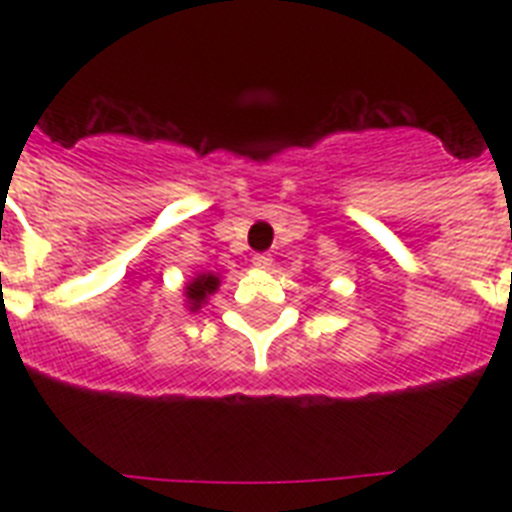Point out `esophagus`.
I'll return each instance as SVG.
<instances>
[{"instance_id":"obj_1","label":"esophagus","mask_w":512,"mask_h":512,"mask_svg":"<svg viewBox=\"0 0 512 512\" xmlns=\"http://www.w3.org/2000/svg\"><path fill=\"white\" fill-rule=\"evenodd\" d=\"M273 263V257L271 255H255L252 257V265H255L257 271H268Z\"/></svg>"}]
</instances>
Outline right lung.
<instances>
[{
    "mask_svg": "<svg viewBox=\"0 0 512 512\" xmlns=\"http://www.w3.org/2000/svg\"><path fill=\"white\" fill-rule=\"evenodd\" d=\"M217 289H220V273H212V271L196 273L191 281H185L183 305L191 313L201 311V308L209 303V297L215 295Z\"/></svg>",
    "mask_w": 512,
    "mask_h": 512,
    "instance_id": "right-lung-1",
    "label": "right lung"
}]
</instances>
